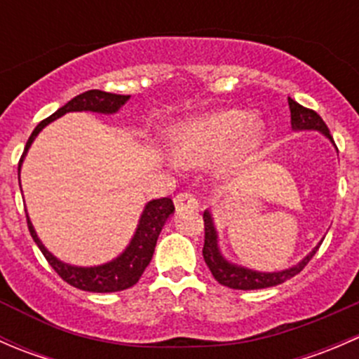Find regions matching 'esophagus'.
<instances>
[{
  "label": "esophagus",
  "mask_w": 359,
  "mask_h": 359,
  "mask_svg": "<svg viewBox=\"0 0 359 359\" xmlns=\"http://www.w3.org/2000/svg\"><path fill=\"white\" fill-rule=\"evenodd\" d=\"M175 210L177 212H184V210H198L200 208V203H198L196 198L189 193H180L177 194L175 200Z\"/></svg>",
  "instance_id": "obj_1"
}]
</instances>
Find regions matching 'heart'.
Segmentation results:
<instances>
[{
  "label": "heart",
  "instance_id": "b5f03b06",
  "mask_svg": "<svg viewBox=\"0 0 359 359\" xmlns=\"http://www.w3.org/2000/svg\"><path fill=\"white\" fill-rule=\"evenodd\" d=\"M264 137V123L245 111L220 109L182 123L170 133L177 163L201 166L222 154V165L236 170L255 153Z\"/></svg>",
  "mask_w": 359,
  "mask_h": 359
}]
</instances>
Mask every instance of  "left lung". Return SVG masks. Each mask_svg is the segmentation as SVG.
<instances>
[{
  "instance_id": "8db88e82",
  "label": "left lung",
  "mask_w": 359,
  "mask_h": 359,
  "mask_svg": "<svg viewBox=\"0 0 359 359\" xmlns=\"http://www.w3.org/2000/svg\"><path fill=\"white\" fill-rule=\"evenodd\" d=\"M288 106H290V121L293 132H302V130H316L321 135L327 137L332 144L330 132L328 126L325 125L320 114L311 109H306L300 104H297L293 99H288ZM335 146V144H334ZM203 220H205V245H203V259H205L206 266L212 271L213 278L219 281L220 285L227 288H234V290H260V288L276 287V285L285 283L287 280L299 274L304 267L307 266L314 253L320 248L321 241L316 245L300 262L295 266L288 267L283 271H273V273H264V271L250 269V267L238 266V264L231 262L224 257L222 250L219 245V233H217L215 222H213V215L210 210H205L203 213Z\"/></svg>"
}]
</instances>
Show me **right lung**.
I'll list each match as a JSON object with an SVG mask.
<instances>
[{"label":"right lung","mask_w":359,"mask_h":359,"mask_svg":"<svg viewBox=\"0 0 359 359\" xmlns=\"http://www.w3.org/2000/svg\"><path fill=\"white\" fill-rule=\"evenodd\" d=\"M128 99L130 95H116V93L102 92V90H88V92L76 95L74 99L69 100L66 106H62L60 109L53 112L52 116L43 119V121L36 126L34 132L31 133L27 144H25L24 154L19 163V180L20 168H22L25 154H27L29 147L34 142L38 133L41 132L46 125L55 121L57 118L64 116L66 112L90 111L97 112V114H114V112H118L123 106H125ZM20 191H22V187H20ZM173 212H175V206H173V201L170 200V198H159V200L146 203L142 213H140L135 233H133L132 240L126 245V248L123 250L116 259L109 260V262L90 267L72 266V264H67L64 262V260L57 259V257L53 255L52 252H48V248L41 243V240H39L38 234H36V229L34 226H32L29 215L27 226L34 243L38 245V248L41 250L50 266L55 269V273L59 274L64 281H67L71 287L79 288V290L109 293L126 290V288L133 287V285L140 280V276H142V273L146 271V267L149 266L151 259H153L154 247H156L159 233H161L163 226H165V222L170 219V215H172Z\"/></svg>","instance_id":"right-lung-1"}]
</instances>
